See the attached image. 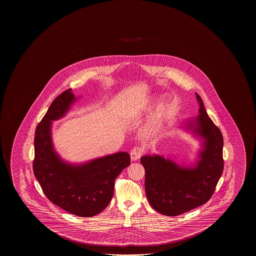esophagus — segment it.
Here are the masks:
<instances>
[{
    "mask_svg": "<svg viewBox=\"0 0 256 256\" xmlns=\"http://www.w3.org/2000/svg\"><path fill=\"white\" fill-rule=\"evenodd\" d=\"M142 150L141 147H134L131 152H130V157H131V160H138L140 157H141V155H142Z\"/></svg>",
    "mask_w": 256,
    "mask_h": 256,
    "instance_id": "34e87169",
    "label": "esophagus"
}]
</instances>
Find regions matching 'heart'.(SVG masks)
Segmentation results:
<instances>
[{
	"mask_svg": "<svg viewBox=\"0 0 256 256\" xmlns=\"http://www.w3.org/2000/svg\"><path fill=\"white\" fill-rule=\"evenodd\" d=\"M156 104H157V102H152L151 104L146 105L144 107V110L149 112ZM175 114H176V105L174 104V102L172 100L164 102L147 122L144 130V136L147 138H154L155 136L159 134L168 122L172 120Z\"/></svg>",
	"mask_w": 256,
	"mask_h": 256,
	"instance_id": "heart-1",
	"label": "heart"
}]
</instances>
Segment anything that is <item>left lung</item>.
<instances>
[{"mask_svg": "<svg viewBox=\"0 0 256 256\" xmlns=\"http://www.w3.org/2000/svg\"><path fill=\"white\" fill-rule=\"evenodd\" d=\"M196 96L199 115L186 126L204 139L196 166L181 167L160 155L140 159L146 170L147 199L155 210L166 216H178L209 201L224 168L222 132L208 116L200 96Z\"/></svg>", "mask_w": 256, "mask_h": 256, "instance_id": "left-lung-1", "label": "left lung"}]
</instances>
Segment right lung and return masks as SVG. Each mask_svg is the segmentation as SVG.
<instances>
[{
	"label": "right lung",
	"instance_id": "add662e5",
	"mask_svg": "<svg viewBox=\"0 0 256 256\" xmlns=\"http://www.w3.org/2000/svg\"><path fill=\"white\" fill-rule=\"evenodd\" d=\"M76 101L72 89L52 102L34 136L33 170L42 192L52 204L80 217L100 214L112 198L115 180L130 164L126 152H118L80 165L68 164L55 152L52 122L63 117Z\"/></svg>",
	"mask_w": 256,
	"mask_h": 256
}]
</instances>
